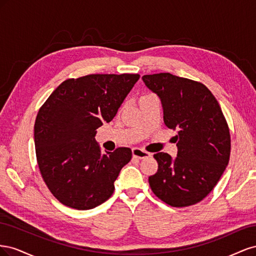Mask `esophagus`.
<instances>
[{
  "instance_id": "esophagus-1",
  "label": "esophagus",
  "mask_w": 256,
  "mask_h": 256,
  "mask_svg": "<svg viewBox=\"0 0 256 256\" xmlns=\"http://www.w3.org/2000/svg\"><path fill=\"white\" fill-rule=\"evenodd\" d=\"M132 156L138 159H144L147 157H150V154L141 148H138V147H134V148H132Z\"/></svg>"
}]
</instances>
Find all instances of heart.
<instances>
[{
    "label": "heart",
    "instance_id": "1",
    "mask_svg": "<svg viewBox=\"0 0 256 256\" xmlns=\"http://www.w3.org/2000/svg\"><path fill=\"white\" fill-rule=\"evenodd\" d=\"M143 97H145V96H143Z\"/></svg>",
    "mask_w": 256,
    "mask_h": 256
}]
</instances>
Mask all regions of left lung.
Segmentation results:
<instances>
[{
	"instance_id": "left-lung-1",
	"label": "left lung",
	"mask_w": 256,
	"mask_h": 256,
	"mask_svg": "<svg viewBox=\"0 0 256 256\" xmlns=\"http://www.w3.org/2000/svg\"><path fill=\"white\" fill-rule=\"evenodd\" d=\"M161 100L164 120L177 130V157L157 152L158 171L150 186L161 200L187 207L205 198L228 164L230 136L219 102L204 84L168 72L143 76Z\"/></svg>"
}]
</instances>
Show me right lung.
Segmentation results:
<instances>
[{"label":"right lung","instance_id":"obj_1","mask_svg":"<svg viewBox=\"0 0 256 256\" xmlns=\"http://www.w3.org/2000/svg\"><path fill=\"white\" fill-rule=\"evenodd\" d=\"M140 74H88L67 79L38 111L34 126L37 164L62 204L95 208L114 192V182L132 157L128 147L102 154L96 129L113 120Z\"/></svg>","mask_w":256,"mask_h":256}]
</instances>
